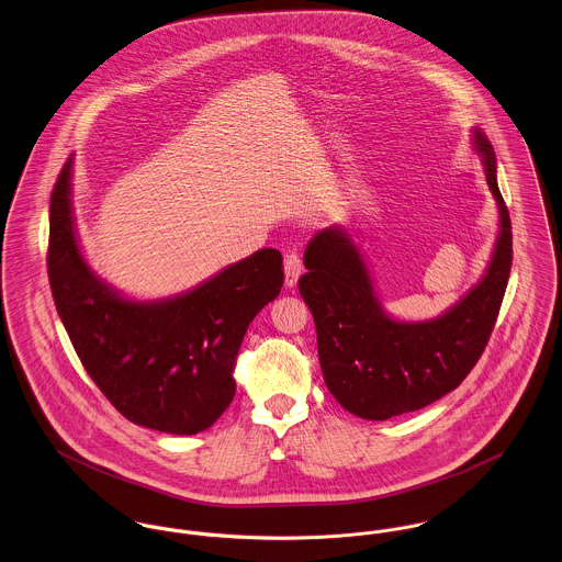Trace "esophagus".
Masks as SVG:
<instances>
[{
    "mask_svg": "<svg viewBox=\"0 0 562 562\" xmlns=\"http://www.w3.org/2000/svg\"><path fill=\"white\" fill-rule=\"evenodd\" d=\"M303 265L302 257L297 250H289L284 257V284L289 289H293L302 276Z\"/></svg>",
    "mask_w": 562,
    "mask_h": 562,
    "instance_id": "esophagus-1",
    "label": "esophagus"
}]
</instances>
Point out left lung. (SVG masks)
Masks as SVG:
<instances>
[{
    "mask_svg": "<svg viewBox=\"0 0 562 562\" xmlns=\"http://www.w3.org/2000/svg\"><path fill=\"white\" fill-rule=\"evenodd\" d=\"M473 138L498 203L501 233L481 282L442 316L419 323L387 316L363 257L340 226L316 233L305 248L300 293L314 316L321 370L331 395L361 419L385 422L453 391L475 368L496 325L514 237L494 149L481 130Z\"/></svg>",
    "mask_w": 562,
    "mask_h": 562,
    "instance_id": "left-lung-1",
    "label": "left lung"
}]
</instances>
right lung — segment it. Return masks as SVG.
I'll list each match as a JSON object with an SVG mask.
<instances>
[{"instance_id":"right-lung-1","label":"right lung","mask_w":562,"mask_h":562,"mask_svg":"<svg viewBox=\"0 0 562 562\" xmlns=\"http://www.w3.org/2000/svg\"><path fill=\"white\" fill-rule=\"evenodd\" d=\"M72 156L50 192L48 282L87 374L136 426L196 434L235 395V361L248 325L280 295L282 255L262 248L194 291L162 302L120 297L87 267L70 205Z\"/></svg>"}]
</instances>
